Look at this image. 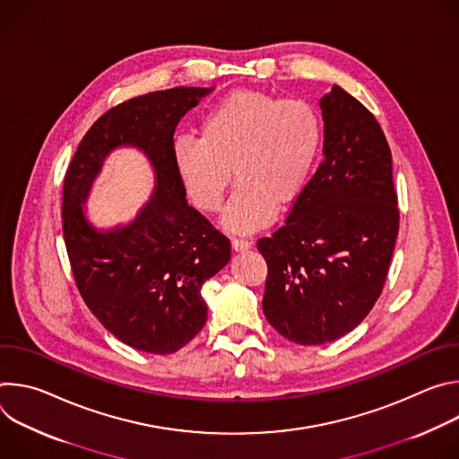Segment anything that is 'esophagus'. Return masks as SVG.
Masks as SVG:
<instances>
[{"instance_id":"34e87169","label":"esophagus","mask_w":459,"mask_h":459,"mask_svg":"<svg viewBox=\"0 0 459 459\" xmlns=\"http://www.w3.org/2000/svg\"><path fill=\"white\" fill-rule=\"evenodd\" d=\"M250 241L248 239H245V238H232V248L236 250V252H243V250H247V248H250Z\"/></svg>"}]
</instances>
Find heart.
<instances>
[{"label": "heart", "mask_w": 459, "mask_h": 459, "mask_svg": "<svg viewBox=\"0 0 459 459\" xmlns=\"http://www.w3.org/2000/svg\"><path fill=\"white\" fill-rule=\"evenodd\" d=\"M323 125L305 100L261 91H234L202 119V136L179 134L172 161L188 198L202 212L223 205L230 169L238 186L221 223L232 232H254L292 202L319 152Z\"/></svg>", "instance_id": "heart-1"}]
</instances>
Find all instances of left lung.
I'll return each mask as SVG.
<instances>
[{
	"label": "left lung",
	"mask_w": 459,
	"mask_h": 459,
	"mask_svg": "<svg viewBox=\"0 0 459 459\" xmlns=\"http://www.w3.org/2000/svg\"><path fill=\"white\" fill-rule=\"evenodd\" d=\"M319 107L323 161L285 223L257 239L269 267L264 314L299 345L334 342L367 317L400 229L392 154L377 119L338 85Z\"/></svg>",
	"instance_id": "1"
}]
</instances>
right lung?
Returning a JSON list of instances; mask_svg holds the SVG:
<instances>
[{
    "label": "right lung",
    "mask_w": 459,
    "mask_h": 459,
    "mask_svg": "<svg viewBox=\"0 0 459 459\" xmlns=\"http://www.w3.org/2000/svg\"><path fill=\"white\" fill-rule=\"evenodd\" d=\"M212 91L176 87L112 107L89 128L65 174L63 238L78 290L112 336L151 354H172L204 329L202 287L230 259V241L186 204L172 161L179 119ZM117 146L150 158L157 186L133 224L98 231L82 204Z\"/></svg>",
    "instance_id": "obj_1"
}]
</instances>
